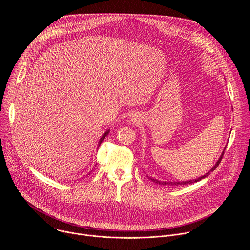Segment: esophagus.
Here are the masks:
<instances>
[{"mask_svg":"<svg viewBox=\"0 0 250 250\" xmlns=\"http://www.w3.org/2000/svg\"><path fill=\"white\" fill-rule=\"evenodd\" d=\"M129 121H130V122H133V123H134V122H135V119H134V118H133V117H130V119H129Z\"/></svg>","mask_w":250,"mask_h":250,"instance_id":"esophagus-1","label":"esophagus"}]
</instances>
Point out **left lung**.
I'll return each mask as SVG.
<instances>
[{"label":"left lung","mask_w":250,"mask_h":250,"mask_svg":"<svg viewBox=\"0 0 250 250\" xmlns=\"http://www.w3.org/2000/svg\"><path fill=\"white\" fill-rule=\"evenodd\" d=\"M226 150V149H225ZM225 150L223 151V153H222V155H221V157L219 158V160L217 161V163L215 164V166H213L208 173H206L205 175H203V176H201V177H199V178H197V179H194V180H189V181H182V182H166V181H158V180H156V179H153V178H149V179L151 180V181H153V182H155V183H157V184H160V185H170V186H178V185H188V184H192V183H195V182H198V181H200V180H202V179H204V178H206V177H208L209 174H210V172H212L213 170H216V168L219 166V164H220V162H221V160H222V158H223V156H224V153H225Z\"/></svg>","instance_id":"obj_1"}]
</instances>
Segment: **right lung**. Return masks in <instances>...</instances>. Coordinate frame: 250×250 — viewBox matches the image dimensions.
<instances>
[{
    "label": "right lung",
    "mask_w": 250,
    "mask_h": 250,
    "mask_svg": "<svg viewBox=\"0 0 250 250\" xmlns=\"http://www.w3.org/2000/svg\"><path fill=\"white\" fill-rule=\"evenodd\" d=\"M109 131H110V130H106V131H105V132H104V134H103V136H102V137H101V139H100V141H99V146H100V145H101V144H102V141H103V140H104V137H105V136H106V135H108V133H109Z\"/></svg>",
    "instance_id": "add662e5"
}]
</instances>
